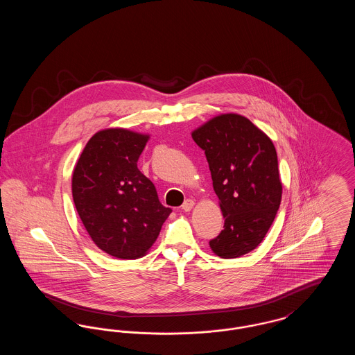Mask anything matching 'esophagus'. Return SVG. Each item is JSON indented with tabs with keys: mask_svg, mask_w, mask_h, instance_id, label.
<instances>
[{
	"mask_svg": "<svg viewBox=\"0 0 355 355\" xmlns=\"http://www.w3.org/2000/svg\"><path fill=\"white\" fill-rule=\"evenodd\" d=\"M193 207H194V201H193V200H186L184 205H182V209H184L185 211H190Z\"/></svg>",
	"mask_w": 355,
	"mask_h": 355,
	"instance_id": "esophagus-1",
	"label": "esophagus"
}]
</instances>
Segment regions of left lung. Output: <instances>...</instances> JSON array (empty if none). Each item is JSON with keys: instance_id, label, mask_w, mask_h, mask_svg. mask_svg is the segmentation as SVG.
I'll return each instance as SVG.
<instances>
[{"instance_id": "8db88e82", "label": "left lung", "mask_w": 355, "mask_h": 355, "mask_svg": "<svg viewBox=\"0 0 355 355\" xmlns=\"http://www.w3.org/2000/svg\"><path fill=\"white\" fill-rule=\"evenodd\" d=\"M191 137L205 150L225 218L220 236L209 242L211 252L220 258L250 253L269 232L282 198L272 141L236 113L209 119Z\"/></svg>"}]
</instances>
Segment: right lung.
I'll return each instance as SVG.
<instances>
[{
	"mask_svg": "<svg viewBox=\"0 0 355 355\" xmlns=\"http://www.w3.org/2000/svg\"><path fill=\"white\" fill-rule=\"evenodd\" d=\"M150 135L109 128L93 135L71 177L77 213L102 252L137 259L150 250L171 209L137 168Z\"/></svg>",
	"mask_w": 355,
	"mask_h": 355,
	"instance_id": "right-lung-1",
	"label": "right lung"
}]
</instances>
